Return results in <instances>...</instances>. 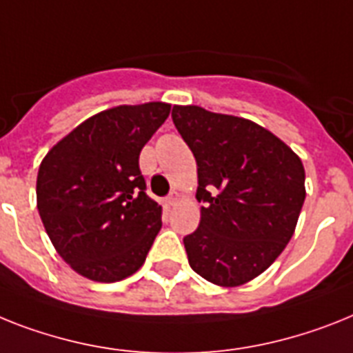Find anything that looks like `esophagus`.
I'll return each mask as SVG.
<instances>
[{"label": "esophagus", "mask_w": 353, "mask_h": 353, "mask_svg": "<svg viewBox=\"0 0 353 353\" xmlns=\"http://www.w3.org/2000/svg\"><path fill=\"white\" fill-rule=\"evenodd\" d=\"M180 200V193H176V191H173V193L168 196V205H176Z\"/></svg>", "instance_id": "34e87169"}]
</instances>
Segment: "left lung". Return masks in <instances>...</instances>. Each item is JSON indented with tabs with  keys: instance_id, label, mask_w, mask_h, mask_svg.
Here are the masks:
<instances>
[{
	"instance_id": "8db88e82",
	"label": "left lung",
	"mask_w": 353,
	"mask_h": 353,
	"mask_svg": "<svg viewBox=\"0 0 353 353\" xmlns=\"http://www.w3.org/2000/svg\"><path fill=\"white\" fill-rule=\"evenodd\" d=\"M198 165L200 225L183 238L191 269L218 287L243 285L274 263L305 202V168L274 133L247 119L173 106Z\"/></svg>"
}]
</instances>
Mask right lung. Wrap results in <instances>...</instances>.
I'll list each match as a JSON object with an SVG mask.
<instances>
[{"label": "right lung", "mask_w": 353, "mask_h": 353, "mask_svg": "<svg viewBox=\"0 0 353 353\" xmlns=\"http://www.w3.org/2000/svg\"><path fill=\"white\" fill-rule=\"evenodd\" d=\"M171 104L110 108L81 122L43 159L37 211L57 254L84 278L113 283L135 274L160 227L139 155Z\"/></svg>", "instance_id": "1"}]
</instances>
